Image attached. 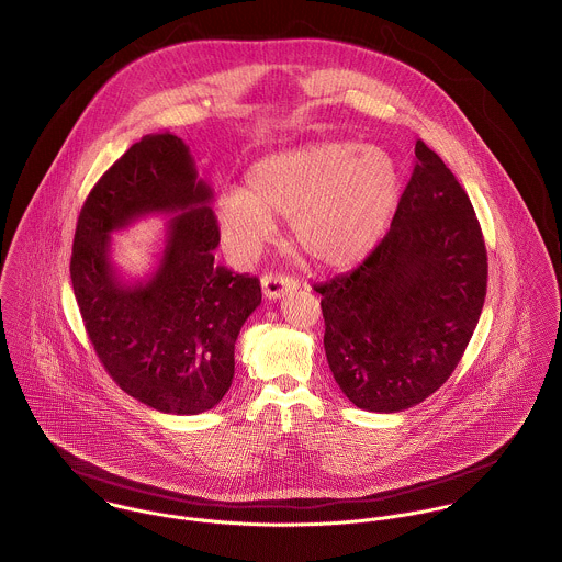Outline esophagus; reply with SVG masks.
Instances as JSON below:
<instances>
[{
  "label": "esophagus",
  "instance_id": "esophagus-1",
  "mask_svg": "<svg viewBox=\"0 0 562 562\" xmlns=\"http://www.w3.org/2000/svg\"><path fill=\"white\" fill-rule=\"evenodd\" d=\"M299 288V281L294 277L285 274H263L261 277V290L268 301H277L285 296L288 292H294Z\"/></svg>",
  "mask_w": 562,
  "mask_h": 562
}]
</instances>
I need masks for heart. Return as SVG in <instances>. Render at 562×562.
Returning <instances> with one entry per match:
<instances>
[{
	"label": "heart",
	"mask_w": 562,
	"mask_h": 562,
	"mask_svg": "<svg viewBox=\"0 0 562 562\" xmlns=\"http://www.w3.org/2000/svg\"><path fill=\"white\" fill-rule=\"evenodd\" d=\"M402 198V167L384 148L319 142L259 158L247 189L218 198V225L234 254L249 257L288 218L294 245L319 266L344 268L369 256Z\"/></svg>",
	"instance_id": "b5f03b06"
}]
</instances>
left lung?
<instances>
[{
    "label": "left lung",
    "mask_w": 562,
    "mask_h": 562,
    "mask_svg": "<svg viewBox=\"0 0 562 562\" xmlns=\"http://www.w3.org/2000/svg\"><path fill=\"white\" fill-rule=\"evenodd\" d=\"M391 229L352 272L315 285L324 350L360 409L402 412L456 371L487 292V251L465 191L420 139Z\"/></svg>",
    "instance_id": "obj_1"
}]
</instances>
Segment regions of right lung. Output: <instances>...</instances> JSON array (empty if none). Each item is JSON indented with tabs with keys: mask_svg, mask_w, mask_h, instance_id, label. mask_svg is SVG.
<instances>
[{
	"mask_svg": "<svg viewBox=\"0 0 562 562\" xmlns=\"http://www.w3.org/2000/svg\"><path fill=\"white\" fill-rule=\"evenodd\" d=\"M210 204L189 146L158 133L102 173L77 221L70 279L88 337L117 386L165 414H200L225 397L236 339L261 303L257 277L214 263ZM150 213L172 216L166 247L150 278L126 282L110 234Z\"/></svg>",
	"mask_w": 562,
	"mask_h": 562,
	"instance_id": "1",
	"label": "right lung"
}]
</instances>
